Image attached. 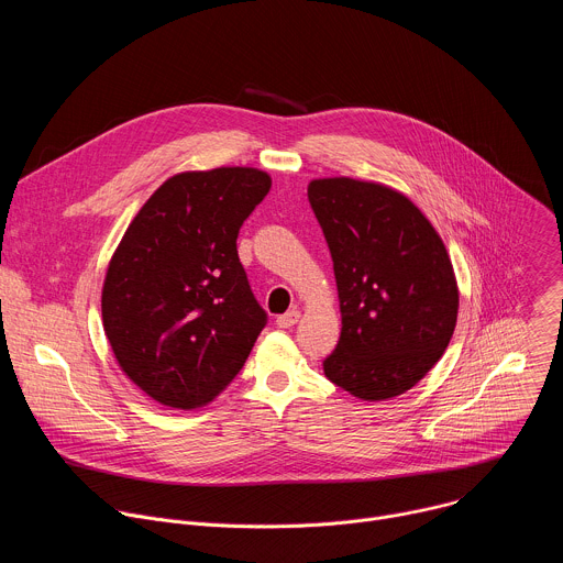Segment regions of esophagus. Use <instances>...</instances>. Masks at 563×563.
<instances>
[{
    "instance_id": "34e87169",
    "label": "esophagus",
    "mask_w": 563,
    "mask_h": 563,
    "mask_svg": "<svg viewBox=\"0 0 563 563\" xmlns=\"http://www.w3.org/2000/svg\"><path fill=\"white\" fill-rule=\"evenodd\" d=\"M298 318H300V311H298V309H291V311L280 313V316L276 318V325H278V328H283V330L294 328V325L298 323Z\"/></svg>"
}]
</instances>
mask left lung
<instances>
[{"mask_svg": "<svg viewBox=\"0 0 563 563\" xmlns=\"http://www.w3.org/2000/svg\"><path fill=\"white\" fill-rule=\"evenodd\" d=\"M309 205L325 233L341 302V339L325 376L361 400L412 389L443 356L459 287L441 235L400 191L318 178Z\"/></svg>", "mask_w": 563, "mask_h": 563, "instance_id": "obj_1", "label": "left lung"}]
</instances>
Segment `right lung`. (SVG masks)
Wrapping results in <instances>:
<instances>
[{
	"instance_id": "obj_1",
	"label": "right lung",
	"mask_w": 563,
	"mask_h": 563,
	"mask_svg": "<svg viewBox=\"0 0 563 563\" xmlns=\"http://www.w3.org/2000/svg\"><path fill=\"white\" fill-rule=\"evenodd\" d=\"M269 189V174L254 167L176 174L124 231L102 287V323L120 369L157 404L207 406L263 332L267 313L235 238Z\"/></svg>"
}]
</instances>
